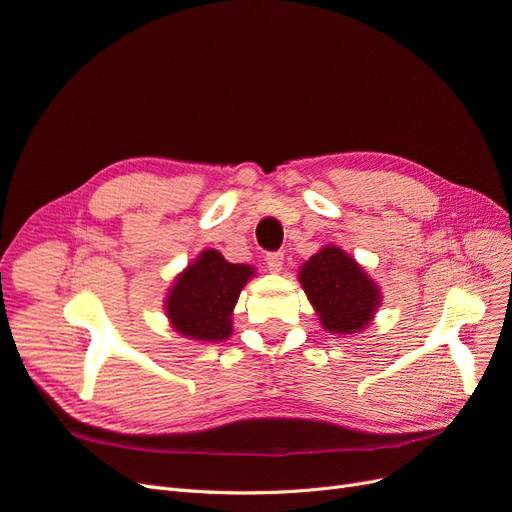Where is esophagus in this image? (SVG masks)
Segmentation results:
<instances>
[{"mask_svg":"<svg viewBox=\"0 0 512 512\" xmlns=\"http://www.w3.org/2000/svg\"><path fill=\"white\" fill-rule=\"evenodd\" d=\"M267 267L273 273H280L284 267V252H269L267 254Z\"/></svg>","mask_w":512,"mask_h":512,"instance_id":"obj_1","label":"esophagus"}]
</instances>
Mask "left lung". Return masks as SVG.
I'll return each instance as SVG.
<instances>
[{"label": "left lung", "instance_id": "left-lung-1", "mask_svg": "<svg viewBox=\"0 0 512 512\" xmlns=\"http://www.w3.org/2000/svg\"><path fill=\"white\" fill-rule=\"evenodd\" d=\"M301 286L331 333H359L380 305V292L339 247H324L301 267Z\"/></svg>", "mask_w": 512, "mask_h": 512}]
</instances>
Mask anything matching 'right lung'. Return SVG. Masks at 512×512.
<instances>
[{
    "mask_svg": "<svg viewBox=\"0 0 512 512\" xmlns=\"http://www.w3.org/2000/svg\"><path fill=\"white\" fill-rule=\"evenodd\" d=\"M252 273V267L232 265L215 250L200 254L177 277L166 299V314L175 331L203 342L226 339L232 331V307Z\"/></svg>",
    "mask_w": 512,
    "mask_h": 512,
    "instance_id": "obj_1",
    "label": "right lung"
}]
</instances>
